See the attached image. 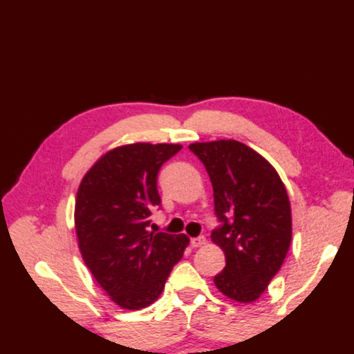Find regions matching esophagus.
Returning <instances> with one entry per match:
<instances>
[{
    "label": "esophagus",
    "mask_w": 354,
    "mask_h": 354,
    "mask_svg": "<svg viewBox=\"0 0 354 354\" xmlns=\"http://www.w3.org/2000/svg\"><path fill=\"white\" fill-rule=\"evenodd\" d=\"M205 238L204 236H198V238H192L190 239V244H192V247L193 248H198V247H203V245H205Z\"/></svg>",
    "instance_id": "esophagus-1"
}]
</instances>
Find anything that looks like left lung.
Listing matches in <instances>:
<instances>
[{"instance_id":"8db88e82","label":"left lung","mask_w":354,"mask_h":354,"mask_svg":"<svg viewBox=\"0 0 354 354\" xmlns=\"http://www.w3.org/2000/svg\"><path fill=\"white\" fill-rule=\"evenodd\" d=\"M189 149L209 173L221 225L212 241L225 267L214 286L236 302H253L279 272L292 242V209L278 171L258 151L234 140L195 142Z\"/></svg>"}]
</instances>
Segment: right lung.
Here are the masks:
<instances>
[{"instance_id":"right-lung-1","label":"right lung","mask_w":354,"mask_h":354,"mask_svg":"<svg viewBox=\"0 0 354 354\" xmlns=\"http://www.w3.org/2000/svg\"><path fill=\"white\" fill-rule=\"evenodd\" d=\"M179 144H127L107 151L80 184L75 228L82 259L110 299L127 310L153 304L173 266L183 258L185 234L149 232L161 205L156 176Z\"/></svg>"}]
</instances>
